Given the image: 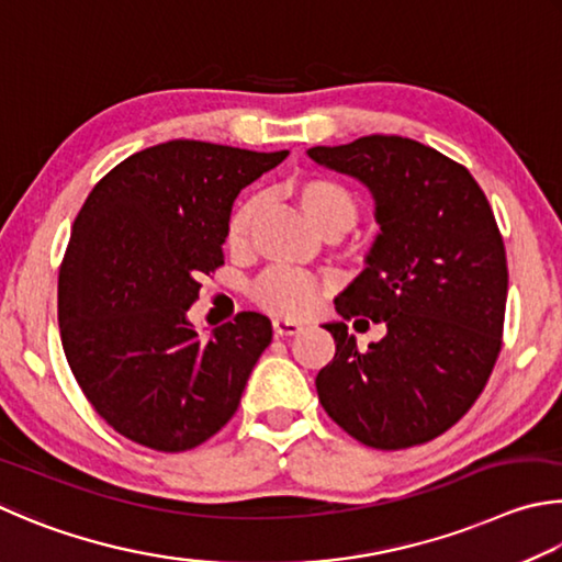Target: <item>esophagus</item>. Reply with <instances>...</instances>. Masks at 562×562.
I'll use <instances>...</instances> for the list:
<instances>
[{
    "label": "esophagus",
    "mask_w": 562,
    "mask_h": 562,
    "mask_svg": "<svg viewBox=\"0 0 562 562\" xmlns=\"http://www.w3.org/2000/svg\"><path fill=\"white\" fill-rule=\"evenodd\" d=\"M301 330V323L289 321V318H273V333L276 338H286V336H296Z\"/></svg>",
    "instance_id": "34e87169"
}]
</instances>
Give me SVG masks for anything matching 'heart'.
Instances as JSON below:
<instances>
[{
    "label": "heart",
    "mask_w": 562,
    "mask_h": 562,
    "mask_svg": "<svg viewBox=\"0 0 562 562\" xmlns=\"http://www.w3.org/2000/svg\"><path fill=\"white\" fill-rule=\"evenodd\" d=\"M289 192L299 202L301 212L323 236H338L350 229L358 220L360 204L346 184L328 175H306L289 184ZM261 200L249 196L232 212L226 222V246L241 251L249 244ZM249 296L256 306L281 318H303L318 306L321 286L308 273L291 269H269L249 286Z\"/></svg>",
    "instance_id": "1"
}]
</instances>
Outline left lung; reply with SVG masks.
<instances>
[{
	"label": "left lung",
	"instance_id": "obj_1",
	"mask_svg": "<svg viewBox=\"0 0 562 562\" xmlns=\"http://www.w3.org/2000/svg\"><path fill=\"white\" fill-rule=\"evenodd\" d=\"M308 155L375 196L378 241L336 311L359 329L386 328L360 351L341 321L326 323L336 356L316 378L321 405L366 447L425 445L479 400L504 342L508 266L494 210L464 165L409 137Z\"/></svg>",
	"mask_w": 562,
	"mask_h": 562
}]
</instances>
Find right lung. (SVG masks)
I'll list each match as a JSON object with an SVG mask.
<instances>
[{
	"mask_svg": "<svg viewBox=\"0 0 562 562\" xmlns=\"http://www.w3.org/2000/svg\"><path fill=\"white\" fill-rule=\"evenodd\" d=\"M286 155L170 140L125 157L86 196L58 271V330L117 435L180 454L234 417L271 321L241 311L200 340L184 313L224 263L236 194Z\"/></svg>",
	"mask_w": 562,
	"mask_h": 562,
	"instance_id": "obj_1",
	"label": "right lung"
}]
</instances>
